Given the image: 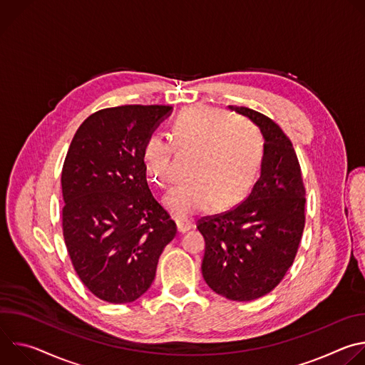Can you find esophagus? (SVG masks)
<instances>
[{
  "label": "esophagus",
  "mask_w": 365,
  "mask_h": 365,
  "mask_svg": "<svg viewBox=\"0 0 365 365\" xmlns=\"http://www.w3.org/2000/svg\"><path fill=\"white\" fill-rule=\"evenodd\" d=\"M176 225H178V231L180 234H185V232H187L189 230L193 228V224L187 220H176Z\"/></svg>",
  "instance_id": "obj_1"
}]
</instances>
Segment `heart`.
<instances>
[{"label": "heart", "instance_id": "heart-1", "mask_svg": "<svg viewBox=\"0 0 365 365\" xmlns=\"http://www.w3.org/2000/svg\"><path fill=\"white\" fill-rule=\"evenodd\" d=\"M173 147L193 151L189 182L165 197L168 210L185 220L205 212L217 202L225 207L238 202L252 186L263 162L264 140L247 120L230 113L195 106L182 111L172 127ZM172 143L150 134L141 148L147 178L162 187L172 183Z\"/></svg>", "mask_w": 365, "mask_h": 365}]
</instances>
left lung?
Returning <instances> with one entry per match:
<instances>
[{"label":"left lung","instance_id":"obj_1","mask_svg":"<svg viewBox=\"0 0 365 365\" xmlns=\"http://www.w3.org/2000/svg\"><path fill=\"white\" fill-rule=\"evenodd\" d=\"M228 108L262 131V175L244 202L197 221L205 238L202 274L215 293L248 302L270 293L293 264L304 228L306 199L297 155L283 130L262 113Z\"/></svg>","mask_w":365,"mask_h":365}]
</instances>
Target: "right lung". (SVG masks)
Returning a JSON list of instances; mask_svg holds the SVG:
<instances>
[{"instance_id": "right-lung-1", "label": "right lung", "mask_w": 365, "mask_h": 365, "mask_svg": "<svg viewBox=\"0 0 365 365\" xmlns=\"http://www.w3.org/2000/svg\"><path fill=\"white\" fill-rule=\"evenodd\" d=\"M172 113L168 106L101 110L78 128L62 169L63 238L86 289L130 303L151 286L176 224L148 189L145 138Z\"/></svg>"}]
</instances>
